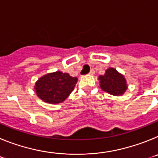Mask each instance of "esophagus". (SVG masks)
I'll list each match as a JSON object with an SVG mask.
<instances>
[{
  "instance_id": "34e87169",
  "label": "esophagus",
  "mask_w": 158,
  "mask_h": 158,
  "mask_svg": "<svg viewBox=\"0 0 158 158\" xmlns=\"http://www.w3.org/2000/svg\"><path fill=\"white\" fill-rule=\"evenodd\" d=\"M94 73H95L94 69H91V70H90V72H89V74L93 75V74H94Z\"/></svg>"
}]
</instances>
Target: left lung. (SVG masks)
<instances>
[{"label": "left lung", "instance_id": "obj_1", "mask_svg": "<svg viewBox=\"0 0 158 158\" xmlns=\"http://www.w3.org/2000/svg\"><path fill=\"white\" fill-rule=\"evenodd\" d=\"M99 80L100 88L104 92L114 96L123 95L127 89L124 77L113 68L107 69L105 74L99 77Z\"/></svg>", "mask_w": 158, "mask_h": 158}]
</instances>
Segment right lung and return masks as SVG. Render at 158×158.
<instances>
[{
	"mask_svg": "<svg viewBox=\"0 0 158 158\" xmlns=\"http://www.w3.org/2000/svg\"><path fill=\"white\" fill-rule=\"evenodd\" d=\"M77 78L61 71L51 73L40 78L35 84L37 96L49 104H59L74 89Z\"/></svg>",
	"mask_w": 158,
	"mask_h": 158,
	"instance_id": "add662e5",
	"label": "right lung"
}]
</instances>
